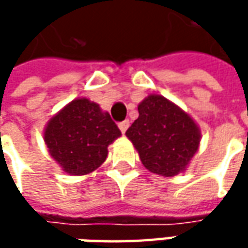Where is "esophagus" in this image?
<instances>
[{"label": "esophagus", "mask_w": 248, "mask_h": 248, "mask_svg": "<svg viewBox=\"0 0 248 248\" xmlns=\"http://www.w3.org/2000/svg\"><path fill=\"white\" fill-rule=\"evenodd\" d=\"M128 127H129L128 120H124V121H121V123L119 124V128H120V131L123 132V134H124V132H125V131L128 129Z\"/></svg>", "instance_id": "34e87169"}]
</instances>
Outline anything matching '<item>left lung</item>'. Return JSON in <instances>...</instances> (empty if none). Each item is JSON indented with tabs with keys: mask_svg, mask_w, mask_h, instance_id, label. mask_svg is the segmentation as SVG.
<instances>
[{
	"mask_svg": "<svg viewBox=\"0 0 248 248\" xmlns=\"http://www.w3.org/2000/svg\"><path fill=\"white\" fill-rule=\"evenodd\" d=\"M139 117L125 135L146 170L161 176L184 172L200 146L202 131L185 110L152 93L138 105Z\"/></svg>",
	"mask_w": 248,
	"mask_h": 248,
	"instance_id": "obj_1",
	"label": "left lung"
}]
</instances>
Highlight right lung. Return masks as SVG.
I'll return each instance as SVG.
<instances>
[{"label":"right lung","instance_id":"right-lung-1","mask_svg":"<svg viewBox=\"0 0 248 248\" xmlns=\"http://www.w3.org/2000/svg\"><path fill=\"white\" fill-rule=\"evenodd\" d=\"M120 135L109 113L87 98L67 103L44 128L51 157L69 175H87L102 166L108 146Z\"/></svg>","mask_w":248,"mask_h":248}]
</instances>
